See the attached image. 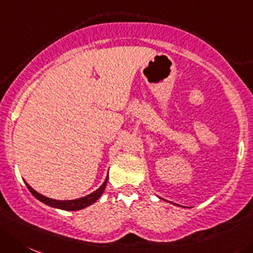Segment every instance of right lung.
I'll use <instances>...</instances> for the list:
<instances>
[{"label":"right lung","mask_w":253,"mask_h":253,"mask_svg":"<svg viewBox=\"0 0 253 253\" xmlns=\"http://www.w3.org/2000/svg\"><path fill=\"white\" fill-rule=\"evenodd\" d=\"M107 180H108V176H107V178L105 180V182L102 183V186H101L98 190L94 191V192H92L91 195L86 196V197L79 198V200H72V201H57V200L47 198V197H44V196L40 195L39 192H36V191L31 187V186H28L27 183H26V186H27V188L30 190V192L32 193V195H34L37 200H40V201L43 202V204L48 205V206L55 207V209L65 210V211H79V210L84 209V207L89 206V205H92L93 202L97 201L98 198H100V196L102 195L103 191H105L106 185H107Z\"/></svg>","instance_id":"add662e5"}]
</instances>
